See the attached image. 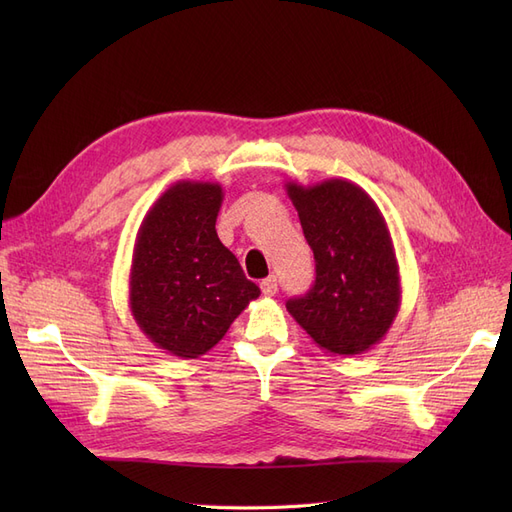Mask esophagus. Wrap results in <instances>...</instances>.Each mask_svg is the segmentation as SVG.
Listing matches in <instances>:
<instances>
[{"instance_id":"esophagus-1","label":"esophagus","mask_w":512,"mask_h":512,"mask_svg":"<svg viewBox=\"0 0 512 512\" xmlns=\"http://www.w3.org/2000/svg\"><path fill=\"white\" fill-rule=\"evenodd\" d=\"M260 290H262V294H265V297H273V294L277 292V280H275V275L265 277V280L260 282Z\"/></svg>"}]
</instances>
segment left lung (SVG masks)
Masks as SVG:
<instances>
[{
	"mask_svg": "<svg viewBox=\"0 0 512 512\" xmlns=\"http://www.w3.org/2000/svg\"><path fill=\"white\" fill-rule=\"evenodd\" d=\"M303 235L314 250L316 282L286 309L314 344L335 356L363 354L391 329L401 305L395 247L384 215L346 179L286 181Z\"/></svg>",
	"mask_w": 512,
	"mask_h": 512,
	"instance_id": "left-lung-1",
	"label": "left lung"
}]
</instances>
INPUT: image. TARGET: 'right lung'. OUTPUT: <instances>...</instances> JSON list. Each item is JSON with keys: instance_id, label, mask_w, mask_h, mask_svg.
<instances>
[{"instance_id": "1", "label": "right lung", "mask_w": 512, "mask_h": 512, "mask_svg": "<svg viewBox=\"0 0 512 512\" xmlns=\"http://www.w3.org/2000/svg\"><path fill=\"white\" fill-rule=\"evenodd\" d=\"M220 183L177 181L153 203L136 232L130 309L153 346L179 359L209 352L260 297L222 245L215 220Z\"/></svg>"}]
</instances>
